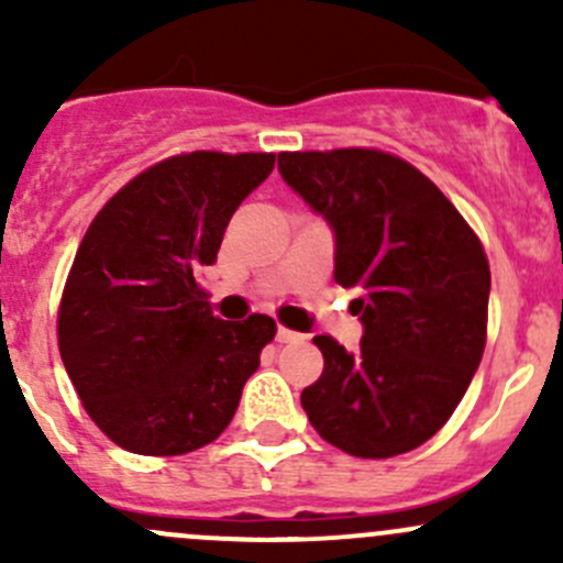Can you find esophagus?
<instances>
[{
	"instance_id": "esophagus-1",
	"label": "esophagus",
	"mask_w": 563,
	"mask_h": 563,
	"mask_svg": "<svg viewBox=\"0 0 563 563\" xmlns=\"http://www.w3.org/2000/svg\"><path fill=\"white\" fill-rule=\"evenodd\" d=\"M305 334L294 332V329L288 327H277V343H297V340H302Z\"/></svg>"
}]
</instances>
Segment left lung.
<instances>
[{"label":"left lung","mask_w":563,"mask_h":563,"mask_svg":"<svg viewBox=\"0 0 563 563\" xmlns=\"http://www.w3.org/2000/svg\"><path fill=\"white\" fill-rule=\"evenodd\" d=\"M283 179L334 229V283L365 323L349 354L316 334L323 373L302 408L323 441L384 460L433 439L463 400L487 340L490 264L455 203L382 150L280 152Z\"/></svg>","instance_id":"1"}]
</instances>
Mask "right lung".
<instances>
[{
	"label": "right lung",
	"instance_id": "add662e5",
	"mask_svg": "<svg viewBox=\"0 0 563 563\" xmlns=\"http://www.w3.org/2000/svg\"><path fill=\"white\" fill-rule=\"evenodd\" d=\"M272 168V152H181L133 176L89 223L56 338L84 408L122 450L185 455L234 419L277 323L212 316L198 272Z\"/></svg>",
	"mask_w": 563,
	"mask_h": 563
}]
</instances>
